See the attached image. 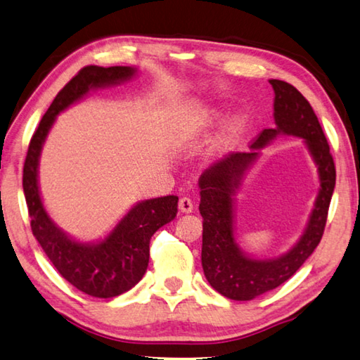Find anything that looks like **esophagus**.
Returning <instances> with one entry per match:
<instances>
[{
    "label": "esophagus",
    "instance_id": "1",
    "mask_svg": "<svg viewBox=\"0 0 360 360\" xmlns=\"http://www.w3.org/2000/svg\"><path fill=\"white\" fill-rule=\"evenodd\" d=\"M179 211L184 212V214L192 212L193 211V201L191 198H187V197H182L179 200Z\"/></svg>",
    "mask_w": 360,
    "mask_h": 360
}]
</instances>
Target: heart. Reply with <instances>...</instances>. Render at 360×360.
Instances as JSON below:
<instances>
[{"label": "heart", "instance_id": "obj_1", "mask_svg": "<svg viewBox=\"0 0 360 360\" xmlns=\"http://www.w3.org/2000/svg\"><path fill=\"white\" fill-rule=\"evenodd\" d=\"M219 120V113L215 112H206V113H201L200 116L195 117V120L188 124L186 132L187 135H198L201 132H205L209 127L212 126V124ZM243 126V121L236 120L233 124V132H238V130Z\"/></svg>", "mask_w": 360, "mask_h": 360}]
</instances>
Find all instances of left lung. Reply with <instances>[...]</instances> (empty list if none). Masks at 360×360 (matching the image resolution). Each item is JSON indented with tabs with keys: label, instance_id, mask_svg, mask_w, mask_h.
Wrapping results in <instances>:
<instances>
[{
	"label": "left lung",
	"instance_id": "obj_1",
	"mask_svg": "<svg viewBox=\"0 0 360 360\" xmlns=\"http://www.w3.org/2000/svg\"><path fill=\"white\" fill-rule=\"evenodd\" d=\"M274 99L276 129H264L252 143L250 153H231L215 162L200 178V214L202 217L201 264L209 285L233 300H250L277 288L292 277L323 238L332 193L335 187V163L329 143L309 101L282 80H269ZM294 134L306 140L319 165L320 193L303 238L283 257L253 260L233 240L232 195L257 151L277 134Z\"/></svg>",
	"mask_w": 360,
	"mask_h": 360
}]
</instances>
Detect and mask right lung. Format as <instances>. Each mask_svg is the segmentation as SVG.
Returning a JSON list of instances; mask_svg holds the SVG:
<instances>
[{"mask_svg":"<svg viewBox=\"0 0 360 360\" xmlns=\"http://www.w3.org/2000/svg\"><path fill=\"white\" fill-rule=\"evenodd\" d=\"M129 66H86L72 78L39 122L30 141L23 167V192L31 217V230L56 271L77 290L93 297H115L129 291L145 276L153 234L178 214V197L140 201L124 215L108 236L97 244H82L61 231L42 205L37 186L39 155L55 117L89 89L108 86L135 75Z\"/></svg>","mask_w":360,"mask_h":360,"instance_id":"obj_1","label":"right lung"}]
</instances>
